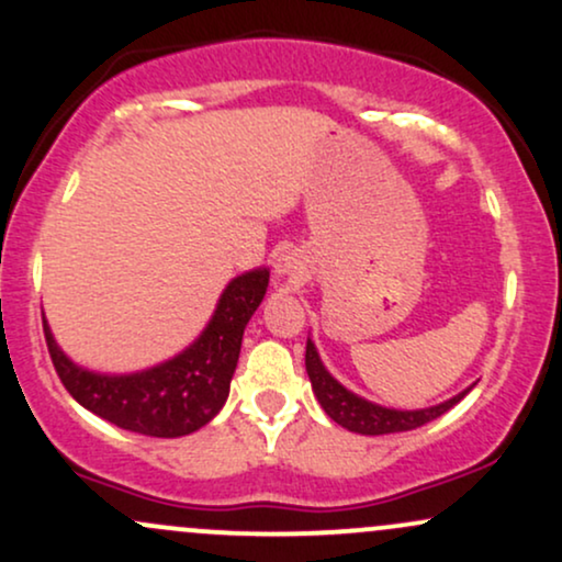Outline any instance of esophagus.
Returning <instances> with one entry per match:
<instances>
[{
    "instance_id": "34e87169",
    "label": "esophagus",
    "mask_w": 562,
    "mask_h": 562,
    "mask_svg": "<svg viewBox=\"0 0 562 562\" xmlns=\"http://www.w3.org/2000/svg\"><path fill=\"white\" fill-rule=\"evenodd\" d=\"M303 274H306V263H303L301 254H295V250H285L282 256H277L274 277L282 282V285L295 288L303 280Z\"/></svg>"
}]
</instances>
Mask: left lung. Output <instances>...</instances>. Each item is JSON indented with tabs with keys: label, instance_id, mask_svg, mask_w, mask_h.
Here are the masks:
<instances>
[{
	"label": "left lung",
	"instance_id": "8db88e82",
	"mask_svg": "<svg viewBox=\"0 0 562 562\" xmlns=\"http://www.w3.org/2000/svg\"><path fill=\"white\" fill-rule=\"evenodd\" d=\"M306 372L312 380V389L322 409L327 412V417L340 425V428L351 430V434L362 436H385V434H402V430H415L420 425L436 420L443 412H449L451 406L468 396L470 389H465L457 396H451L449 402H441L436 406H425V409H391V406H380L375 402H367V398L357 396L353 391H348L346 385H340L327 367L322 364L317 346L312 344V338L306 340Z\"/></svg>",
	"mask_w": 562,
	"mask_h": 562
}]
</instances>
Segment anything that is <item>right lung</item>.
I'll return each instance as SVG.
<instances>
[{"instance_id":"obj_1","label":"right lung","mask_w":562,"mask_h":562,"mask_svg":"<svg viewBox=\"0 0 562 562\" xmlns=\"http://www.w3.org/2000/svg\"><path fill=\"white\" fill-rule=\"evenodd\" d=\"M269 285V269H250L224 288L214 317L182 353L150 370L102 375L79 367L57 346L47 319L49 357L63 385L83 409L132 434L177 438L195 434L218 415L240 357L243 333Z\"/></svg>"}]
</instances>
